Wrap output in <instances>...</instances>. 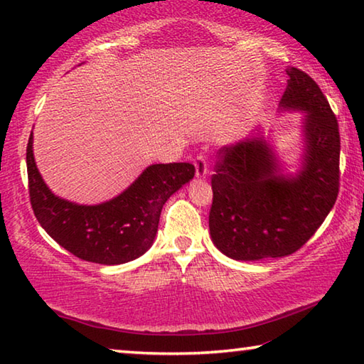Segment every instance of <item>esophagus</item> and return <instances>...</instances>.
Instances as JSON below:
<instances>
[{
  "label": "esophagus",
  "instance_id": "34e87169",
  "mask_svg": "<svg viewBox=\"0 0 364 364\" xmlns=\"http://www.w3.org/2000/svg\"><path fill=\"white\" fill-rule=\"evenodd\" d=\"M194 167H196V178L197 180H204L208 173V167H207V159L205 156H197L196 157V162H194Z\"/></svg>",
  "mask_w": 364,
  "mask_h": 364
}]
</instances>
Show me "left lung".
<instances>
[{
	"mask_svg": "<svg viewBox=\"0 0 364 364\" xmlns=\"http://www.w3.org/2000/svg\"><path fill=\"white\" fill-rule=\"evenodd\" d=\"M286 72L279 112L304 114L300 168L287 171L258 128L218 152L208 228L215 247L232 260L294 254L316 232L337 199L341 134L336 115L315 80L295 67Z\"/></svg>",
	"mask_w": 364,
	"mask_h": 364,
	"instance_id": "1",
	"label": "left lung"
}]
</instances>
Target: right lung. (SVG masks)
<instances>
[{
  "instance_id": "obj_1",
  "label": "right lung",
  "mask_w": 364,
  "mask_h": 364,
  "mask_svg": "<svg viewBox=\"0 0 364 364\" xmlns=\"http://www.w3.org/2000/svg\"><path fill=\"white\" fill-rule=\"evenodd\" d=\"M194 171L191 164H154L119 196L83 205L48 188L33 157V132L27 144L28 193L38 223L60 247L100 264H122L146 254L165 202L193 180Z\"/></svg>"
}]
</instances>
